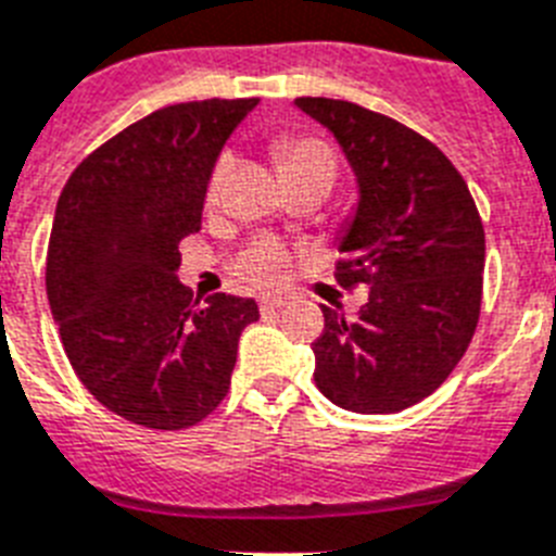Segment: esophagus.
I'll list each match as a JSON object with an SVG mask.
<instances>
[{
    "mask_svg": "<svg viewBox=\"0 0 556 556\" xmlns=\"http://www.w3.org/2000/svg\"><path fill=\"white\" fill-rule=\"evenodd\" d=\"M281 306H283V301H278V298H264V301H261V315H275V312H281Z\"/></svg>",
    "mask_w": 556,
    "mask_h": 556,
    "instance_id": "esophagus-1",
    "label": "esophagus"
}]
</instances>
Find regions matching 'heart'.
<instances>
[{
	"label": "heart",
	"mask_w": 556,
	"mask_h": 556,
	"mask_svg": "<svg viewBox=\"0 0 556 556\" xmlns=\"http://www.w3.org/2000/svg\"><path fill=\"white\" fill-rule=\"evenodd\" d=\"M275 150H278V162H281L287 178L320 176L327 178L329 185H334V178H338V153H334V147L329 141L318 139V136H283V139H278ZM229 169H232V153L222 150V153L215 155L210 176H206V204H215V201L222 199ZM292 264H295V252L289 250L287 244H281L278 238H255L232 261V275L244 287L258 289V292H275V289H281L287 283Z\"/></svg>",
	"instance_id": "obj_1"
}]
</instances>
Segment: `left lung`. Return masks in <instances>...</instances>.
<instances>
[{
  "label": "left lung",
  "mask_w": 556,
  "mask_h": 556,
  "mask_svg": "<svg viewBox=\"0 0 556 556\" xmlns=\"http://www.w3.org/2000/svg\"><path fill=\"white\" fill-rule=\"evenodd\" d=\"M295 104L334 132L355 169L361 204L334 281L369 287L355 320L320 306L315 387L357 415L409 409L469 350L483 301V222L469 185L426 136L341 99Z\"/></svg>",
  "instance_id": "1"
}]
</instances>
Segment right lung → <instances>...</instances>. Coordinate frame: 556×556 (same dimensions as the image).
<instances>
[{"label": "right lung", "mask_w": 556, "mask_h": 556, "mask_svg": "<svg viewBox=\"0 0 556 556\" xmlns=\"http://www.w3.org/2000/svg\"><path fill=\"white\" fill-rule=\"evenodd\" d=\"M258 99L155 110L73 169L50 229V312L76 378L118 417L159 432L201 424L229 392L252 298L181 287V238L201 229L215 155Z\"/></svg>", "instance_id": "obj_1"}]
</instances>
